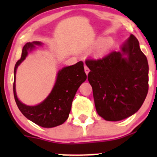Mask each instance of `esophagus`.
I'll return each mask as SVG.
<instances>
[{"mask_svg":"<svg viewBox=\"0 0 157 157\" xmlns=\"http://www.w3.org/2000/svg\"><path fill=\"white\" fill-rule=\"evenodd\" d=\"M84 71H85V73H86V74H88L89 72H90V69L88 68V67L86 65L84 66Z\"/></svg>","mask_w":157,"mask_h":157,"instance_id":"obj_1","label":"esophagus"}]
</instances>
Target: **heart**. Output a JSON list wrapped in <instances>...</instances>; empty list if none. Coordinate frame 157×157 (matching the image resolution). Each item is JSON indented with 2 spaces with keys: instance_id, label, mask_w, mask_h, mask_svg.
Listing matches in <instances>:
<instances>
[{
  "instance_id": "b5f03b06",
  "label": "heart",
  "mask_w": 157,
  "mask_h": 157,
  "mask_svg": "<svg viewBox=\"0 0 157 157\" xmlns=\"http://www.w3.org/2000/svg\"><path fill=\"white\" fill-rule=\"evenodd\" d=\"M101 39H99V42H101ZM112 46V42L109 39H105L102 41L93 52V55L95 58H102L104 55H106L107 53L110 51L111 48Z\"/></svg>"
}]
</instances>
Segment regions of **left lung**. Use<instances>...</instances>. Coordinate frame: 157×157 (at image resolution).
Returning <instances> with one entry per match:
<instances>
[{
  "instance_id": "obj_1",
  "label": "left lung",
  "mask_w": 157,
  "mask_h": 157,
  "mask_svg": "<svg viewBox=\"0 0 157 157\" xmlns=\"http://www.w3.org/2000/svg\"><path fill=\"white\" fill-rule=\"evenodd\" d=\"M86 64L99 116L106 121H121L139 110L148 92L149 66L134 35L121 51L101 59H87Z\"/></svg>"
}]
</instances>
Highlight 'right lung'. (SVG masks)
<instances>
[{
    "mask_svg": "<svg viewBox=\"0 0 157 157\" xmlns=\"http://www.w3.org/2000/svg\"><path fill=\"white\" fill-rule=\"evenodd\" d=\"M42 42H28L23 47L21 58L14 67L13 95L16 103L26 118L42 128H54L62 124L69 116L73 99L80 85L86 80L83 63L64 67L58 71L55 86L45 100L36 105H27L19 100L16 93V72L26 59L28 52L42 45Z\"/></svg>",
    "mask_w": 157,
    "mask_h": 157,
    "instance_id": "1",
    "label": "right lung"
}]
</instances>
